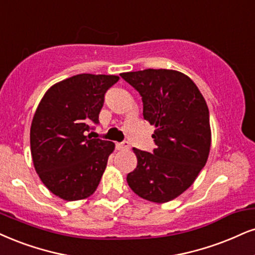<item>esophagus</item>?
I'll return each mask as SVG.
<instances>
[{
  "mask_svg": "<svg viewBox=\"0 0 255 255\" xmlns=\"http://www.w3.org/2000/svg\"><path fill=\"white\" fill-rule=\"evenodd\" d=\"M116 146H117L118 150H127V149H128V140H124V142L116 144Z\"/></svg>",
  "mask_w": 255,
  "mask_h": 255,
  "instance_id": "1",
  "label": "esophagus"
}]
</instances>
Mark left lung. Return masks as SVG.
I'll use <instances>...</instances> for the list:
<instances>
[{"label":"left lung","mask_w":255,"mask_h":255,"mask_svg":"<svg viewBox=\"0 0 255 255\" xmlns=\"http://www.w3.org/2000/svg\"><path fill=\"white\" fill-rule=\"evenodd\" d=\"M121 77L142 97L144 119L156 130L152 152L133 147L137 166L127 181L144 200L168 202L193 184L210 149L209 111L194 81L181 72L149 70Z\"/></svg>","instance_id":"left-lung-1"}]
</instances>
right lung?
Returning a JSON list of instances; mask_svg holds the SVG:
<instances>
[{
    "instance_id": "right-lung-1",
    "label": "right lung",
    "mask_w": 255,
    "mask_h": 255,
    "mask_svg": "<svg viewBox=\"0 0 255 255\" xmlns=\"http://www.w3.org/2000/svg\"><path fill=\"white\" fill-rule=\"evenodd\" d=\"M117 75L78 74L47 91L30 128V150L43 184L66 201L96 191L115 144L90 136Z\"/></svg>"
}]
</instances>
